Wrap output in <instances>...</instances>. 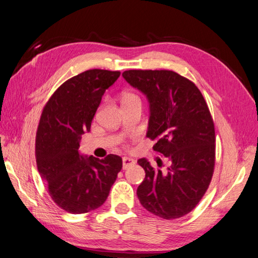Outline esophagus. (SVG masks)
Returning a JSON list of instances; mask_svg holds the SVG:
<instances>
[{
    "label": "esophagus",
    "mask_w": 258,
    "mask_h": 258,
    "mask_svg": "<svg viewBox=\"0 0 258 258\" xmlns=\"http://www.w3.org/2000/svg\"><path fill=\"white\" fill-rule=\"evenodd\" d=\"M135 164V160L127 158V156H124L123 158V169H127L128 166H132Z\"/></svg>",
    "instance_id": "obj_1"
}]
</instances>
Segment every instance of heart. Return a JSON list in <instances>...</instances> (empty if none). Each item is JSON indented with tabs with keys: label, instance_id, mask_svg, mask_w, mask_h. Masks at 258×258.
<instances>
[{
	"label": "heart",
	"instance_id": "1",
	"mask_svg": "<svg viewBox=\"0 0 258 258\" xmlns=\"http://www.w3.org/2000/svg\"><path fill=\"white\" fill-rule=\"evenodd\" d=\"M131 97H136L135 95L133 94H130V93H126L123 95V99H127V98H131Z\"/></svg>",
	"mask_w": 258,
	"mask_h": 258
}]
</instances>
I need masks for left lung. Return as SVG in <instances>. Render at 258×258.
Wrapping results in <instances>:
<instances>
[{"label":"left lung","mask_w":258,"mask_h":258,"mask_svg":"<svg viewBox=\"0 0 258 258\" xmlns=\"http://www.w3.org/2000/svg\"><path fill=\"white\" fill-rule=\"evenodd\" d=\"M124 79L150 103L146 136L170 161L166 172L138 163L145 171L138 194L141 205L163 219L180 218L199 204L214 174L215 125L208 105L191 80L172 70H126Z\"/></svg>","instance_id":"left-lung-1"}]
</instances>
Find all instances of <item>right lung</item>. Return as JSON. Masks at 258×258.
Returning <instances> with one entry per match:
<instances>
[{
	"instance_id": "obj_1",
	"label": "right lung",
	"mask_w": 258,
	"mask_h": 258,
	"mask_svg": "<svg viewBox=\"0 0 258 258\" xmlns=\"http://www.w3.org/2000/svg\"><path fill=\"white\" fill-rule=\"evenodd\" d=\"M119 75L103 69L84 72L64 82L43 107L35 138L38 171L55 205L67 213L85 214L102 206L122 170L118 155L99 160L78 151L105 90Z\"/></svg>"
}]
</instances>
